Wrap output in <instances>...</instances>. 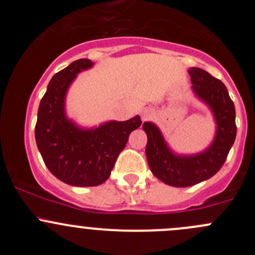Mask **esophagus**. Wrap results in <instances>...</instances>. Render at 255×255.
<instances>
[{"label": "esophagus", "instance_id": "34e87169", "mask_svg": "<svg viewBox=\"0 0 255 255\" xmlns=\"http://www.w3.org/2000/svg\"><path fill=\"white\" fill-rule=\"evenodd\" d=\"M153 115H154V111H153V110H151V109H145V110H143L142 113H140V116H142V120H143V121L149 120V118L153 117Z\"/></svg>", "mask_w": 255, "mask_h": 255}]
</instances>
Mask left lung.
<instances>
[{
	"label": "left lung",
	"instance_id": "1",
	"mask_svg": "<svg viewBox=\"0 0 255 255\" xmlns=\"http://www.w3.org/2000/svg\"><path fill=\"white\" fill-rule=\"evenodd\" d=\"M192 89L200 99L210 105L217 122V134L205 153L179 156L170 151L160 130L153 123H143L148 135L145 153L149 168L159 180L170 186L187 187L210 179L223 166L237 134L235 104L227 87L204 69L191 68Z\"/></svg>",
	"mask_w": 255,
	"mask_h": 255
}]
</instances>
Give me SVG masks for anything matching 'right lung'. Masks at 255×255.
<instances>
[{"label":"right lung","mask_w":255,"mask_h":255,"mask_svg":"<svg viewBox=\"0 0 255 255\" xmlns=\"http://www.w3.org/2000/svg\"><path fill=\"white\" fill-rule=\"evenodd\" d=\"M92 66L89 59L74 61L53 76L40 101L35 140L45 165L54 176L73 186H97L106 181L139 116L125 122L105 123L82 130L66 120L64 99L76 74Z\"/></svg>","instance_id":"add662e5"}]
</instances>
